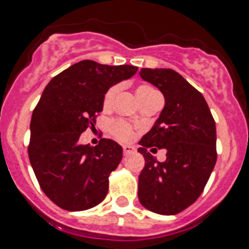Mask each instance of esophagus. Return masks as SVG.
<instances>
[{
    "mask_svg": "<svg viewBox=\"0 0 249 249\" xmlns=\"http://www.w3.org/2000/svg\"><path fill=\"white\" fill-rule=\"evenodd\" d=\"M134 151H135V148H134L133 145H124V146H123V153H124V155L133 154Z\"/></svg>",
    "mask_w": 249,
    "mask_h": 249,
    "instance_id": "obj_1",
    "label": "esophagus"
}]
</instances>
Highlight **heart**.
<instances>
[{"label":"heart","instance_id":"1","mask_svg":"<svg viewBox=\"0 0 249 249\" xmlns=\"http://www.w3.org/2000/svg\"><path fill=\"white\" fill-rule=\"evenodd\" d=\"M118 90H119L118 86H112V88H110L109 90H107L105 96H104V101H103L104 107H109L110 105H111L112 101H114V98H115L116 94H118ZM154 94H158V92L155 91L154 89L150 88V86L142 85L137 89V95H138V98H139V100H142V99L148 98V96H151V95H154ZM109 130L110 133L116 138V139L123 140V142L130 140L134 135L131 125L127 124V123L124 122V120H120V119L112 120V122L110 123Z\"/></svg>","mask_w":249,"mask_h":249}]
</instances>
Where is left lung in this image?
Listing matches in <instances>:
<instances>
[{
	"mask_svg": "<svg viewBox=\"0 0 249 249\" xmlns=\"http://www.w3.org/2000/svg\"><path fill=\"white\" fill-rule=\"evenodd\" d=\"M142 80L157 86L165 105L154 126L139 142L145 159L139 176L140 203L158 214L174 215L202 194L217 161L215 122L196 88L172 69H142ZM165 148V162L151 152Z\"/></svg>",
	"mask_w": 249,
	"mask_h": 249,
	"instance_id": "obj_1",
	"label": "left lung"
}]
</instances>
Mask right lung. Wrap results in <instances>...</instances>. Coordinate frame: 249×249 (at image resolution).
I'll use <instances>...</instances> for the list:
<instances>
[{"label": "right lung", "instance_id": "obj_1", "mask_svg": "<svg viewBox=\"0 0 249 249\" xmlns=\"http://www.w3.org/2000/svg\"><path fill=\"white\" fill-rule=\"evenodd\" d=\"M137 71L83 60L45 88L32 112L29 158L41 189L60 208L86 211L105 199L123 148L105 138L96 146L81 145L79 138L94 127L107 90Z\"/></svg>", "mask_w": 249, "mask_h": 249}]
</instances>
